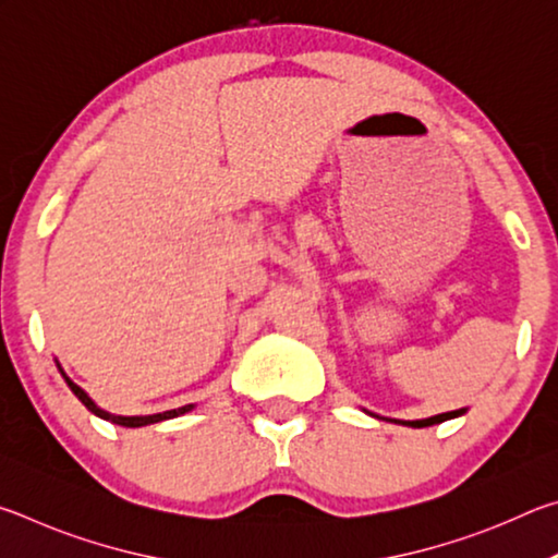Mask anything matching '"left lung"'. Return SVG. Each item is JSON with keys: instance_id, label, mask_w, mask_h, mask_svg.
<instances>
[{"instance_id": "left-lung-1", "label": "left lung", "mask_w": 558, "mask_h": 558, "mask_svg": "<svg viewBox=\"0 0 558 558\" xmlns=\"http://www.w3.org/2000/svg\"><path fill=\"white\" fill-rule=\"evenodd\" d=\"M462 413H465V409L440 413V415H433V418H423V421H393V423H403V426H411V428H428V426H436V423H442L448 418H456V415H462Z\"/></svg>"}]
</instances>
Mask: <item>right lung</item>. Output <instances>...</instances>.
<instances>
[{"label": "right lung", "instance_id": "obj_1", "mask_svg": "<svg viewBox=\"0 0 558 558\" xmlns=\"http://www.w3.org/2000/svg\"><path fill=\"white\" fill-rule=\"evenodd\" d=\"M63 374V372H61ZM63 379H65V384L71 386V391L78 396V401L86 405V409L90 411V413H96V415H100V418H108V421H112V423H118V426H125V428H140V426H149V423H159V421H167V418H174V415H179V413H186V411H192L194 405L189 403V405H182V409H174V411H165V413H155V415H110V413H106L102 409H98L96 403H93L90 399H88V393L81 389V386H75L69 376L63 374Z\"/></svg>", "mask_w": 558, "mask_h": 558}]
</instances>
